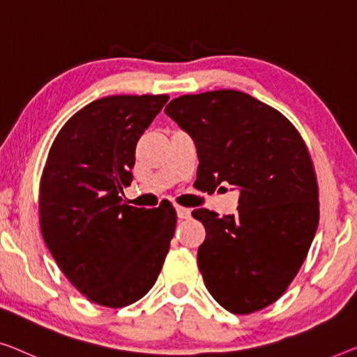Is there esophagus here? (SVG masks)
<instances>
[{
	"label": "esophagus",
	"instance_id": "34e87169",
	"mask_svg": "<svg viewBox=\"0 0 357 357\" xmlns=\"http://www.w3.org/2000/svg\"><path fill=\"white\" fill-rule=\"evenodd\" d=\"M175 212H177V217L180 218V220L190 218V215H191V211L186 209V207H182V206H175Z\"/></svg>",
	"mask_w": 357,
	"mask_h": 357
}]
</instances>
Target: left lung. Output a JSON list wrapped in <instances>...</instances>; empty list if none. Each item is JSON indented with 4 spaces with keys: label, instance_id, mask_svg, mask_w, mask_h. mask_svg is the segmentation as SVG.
Here are the masks:
<instances>
[{
    "label": "left lung",
    "instance_id": "obj_1",
    "mask_svg": "<svg viewBox=\"0 0 357 357\" xmlns=\"http://www.w3.org/2000/svg\"><path fill=\"white\" fill-rule=\"evenodd\" d=\"M164 113L195 142L197 188L239 190L236 215L191 213L206 228L197 266L207 290L234 314L266 308L297 276L319 223L308 148L284 114L245 92L182 96Z\"/></svg>",
    "mask_w": 357,
    "mask_h": 357
}]
</instances>
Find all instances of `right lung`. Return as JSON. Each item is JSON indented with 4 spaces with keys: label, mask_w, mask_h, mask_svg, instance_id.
I'll list each match as a JSON object with an SVG mask.
<instances>
[{
    "label": "right lung",
    "mask_w": 357,
    "mask_h": 357,
    "mask_svg": "<svg viewBox=\"0 0 357 357\" xmlns=\"http://www.w3.org/2000/svg\"><path fill=\"white\" fill-rule=\"evenodd\" d=\"M169 96H112L71 116L49 150L40 185L45 243L68 281L97 305L123 308L155 286L177 213L128 206L135 146Z\"/></svg>",
    "instance_id": "1"
}]
</instances>
